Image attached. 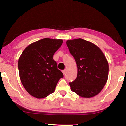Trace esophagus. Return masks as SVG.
Returning <instances> with one entry per match:
<instances>
[{"instance_id":"34e87169","label":"esophagus","mask_w":126,"mask_h":126,"mask_svg":"<svg viewBox=\"0 0 126 126\" xmlns=\"http://www.w3.org/2000/svg\"><path fill=\"white\" fill-rule=\"evenodd\" d=\"M62 72H63V74H65V73H66V69H65V70H63V71H62Z\"/></svg>"}]
</instances>
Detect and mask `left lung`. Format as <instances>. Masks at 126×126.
<instances>
[{
    "label": "left lung",
    "instance_id": "obj_1",
    "mask_svg": "<svg viewBox=\"0 0 126 126\" xmlns=\"http://www.w3.org/2000/svg\"><path fill=\"white\" fill-rule=\"evenodd\" d=\"M67 45L77 65V76L69 82L72 91L83 98L97 95L105 86L108 63L98 47L81 38L68 40Z\"/></svg>",
    "mask_w": 126,
    "mask_h": 126
}]
</instances>
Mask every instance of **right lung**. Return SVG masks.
<instances>
[{"label": "right lung", "mask_w": 126, "mask_h": 126, "mask_svg": "<svg viewBox=\"0 0 126 126\" xmlns=\"http://www.w3.org/2000/svg\"><path fill=\"white\" fill-rule=\"evenodd\" d=\"M62 39L44 38L26 47L18 61L21 82L28 92L43 98L54 92L63 74L53 58L62 44Z\"/></svg>", "instance_id": "add662e5"}]
</instances>
